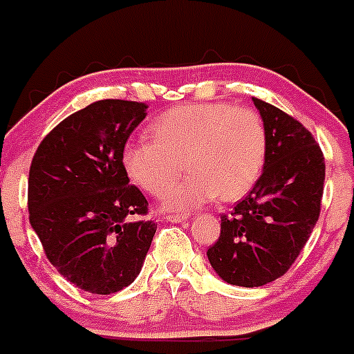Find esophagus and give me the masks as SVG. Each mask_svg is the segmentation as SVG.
Returning a JSON list of instances; mask_svg holds the SVG:
<instances>
[{
  "instance_id": "esophagus-1",
  "label": "esophagus",
  "mask_w": 354,
  "mask_h": 354,
  "mask_svg": "<svg viewBox=\"0 0 354 354\" xmlns=\"http://www.w3.org/2000/svg\"><path fill=\"white\" fill-rule=\"evenodd\" d=\"M187 216L186 214H168L167 216V221L170 223H180V221H186Z\"/></svg>"
}]
</instances>
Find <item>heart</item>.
<instances>
[{
	"mask_svg": "<svg viewBox=\"0 0 354 354\" xmlns=\"http://www.w3.org/2000/svg\"><path fill=\"white\" fill-rule=\"evenodd\" d=\"M154 140H131L122 165L134 184L161 196L182 171L190 175L171 188L162 204L189 211L212 198L234 202L255 186L268 156L261 115L227 102H200L168 109L150 124Z\"/></svg>",
	"mask_w": 354,
	"mask_h": 354,
	"instance_id": "obj_1",
	"label": "heart"
}]
</instances>
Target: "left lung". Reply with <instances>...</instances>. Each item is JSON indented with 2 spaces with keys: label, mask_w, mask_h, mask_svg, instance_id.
<instances>
[{
  "label": "left lung",
  "mask_w": 354,
  "mask_h": 354,
  "mask_svg": "<svg viewBox=\"0 0 354 354\" xmlns=\"http://www.w3.org/2000/svg\"><path fill=\"white\" fill-rule=\"evenodd\" d=\"M268 133L264 170L207 250L227 283L261 287L287 273L306 245L321 212L324 156L312 133L277 106L255 99Z\"/></svg>",
  "instance_id": "left-lung-1"
}]
</instances>
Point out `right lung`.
Segmentation results:
<instances>
[{
    "label": "right lung",
    "instance_id": "right-lung-1",
    "mask_svg": "<svg viewBox=\"0 0 354 354\" xmlns=\"http://www.w3.org/2000/svg\"><path fill=\"white\" fill-rule=\"evenodd\" d=\"M147 108L120 99L92 102L62 120L31 159V227L58 273L86 292L131 286L158 228L131 220L145 216L149 202L122 165V149Z\"/></svg>",
    "mask_w": 354,
    "mask_h": 354
}]
</instances>
